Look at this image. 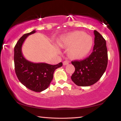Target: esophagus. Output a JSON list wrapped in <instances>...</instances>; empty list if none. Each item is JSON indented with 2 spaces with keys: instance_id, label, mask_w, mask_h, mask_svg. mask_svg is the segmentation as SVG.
<instances>
[{
  "instance_id": "1",
  "label": "esophagus",
  "mask_w": 121,
  "mask_h": 121,
  "mask_svg": "<svg viewBox=\"0 0 121 121\" xmlns=\"http://www.w3.org/2000/svg\"><path fill=\"white\" fill-rule=\"evenodd\" d=\"M69 63V61L65 60V61H64L63 62V65H68Z\"/></svg>"
}]
</instances>
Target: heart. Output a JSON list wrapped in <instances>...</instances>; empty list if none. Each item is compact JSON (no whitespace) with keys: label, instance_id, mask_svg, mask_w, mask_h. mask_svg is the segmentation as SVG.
I'll use <instances>...</instances> for the list:
<instances>
[{"label":"heart","instance_id":"obj_1","mask_svg":"<svg viewBox=\"0 0 121 121\" xmlns=\"http://www.w3.org/2000/svg\"><path fill=\"white\" fill-rule=\"evenodd\" d=\"M59 44L63 48H70L71 58L81 59L89 54L93 45V39L90 35L80 31H74L61 38Z\"/></svg>","mask_w":121,"mask_h":121}]
</instances>
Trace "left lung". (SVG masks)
Masks as SVG:
<instances>
[{"mask_svg":"<svg viewBox=\"0 0 121 121\" xmlns=\"http://www.w3.org/2000/svg\"><path fill=\"white\" fill-rule=\"evenodd\" d=\"M95 45L89 57L82 61H72L75 70L71 79L76 85L88 86L95 84L105 73L108 63L106 42L101 34L94 31Z\"/></svg>","mask_w":121,"mask_h":121,"instance_id":"1","label":"left lung"}]
</instances>
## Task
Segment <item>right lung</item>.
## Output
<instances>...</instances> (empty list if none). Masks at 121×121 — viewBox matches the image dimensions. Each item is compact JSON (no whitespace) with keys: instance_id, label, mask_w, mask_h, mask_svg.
<instances>
[{"instance_id":"obj_1","label":"right lung","mask_w":121,"mask_h":121,"mask_svg":"<svg viewBox=\"0 0 121 121\" xmlns=\"http://www.w3.org/2000/svg\"><path fill=\"white\" fill-rule=\"evenodd\" d=\"M36 30L23 35L14 47V61L16 75L22 84L30 90L40 92L50 85L56 69L62 67V63L51 65L46 63H34L24 58L22 46L28 36L36 32Z\"/></svg>"}]
</instances>
